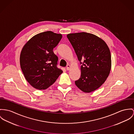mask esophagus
Wrapping results in <instances>:
<instances>
[{
    "mask_svg": "<svg viewBox=\"0 0 134 134\" xmlns=\"http://www.w3.org/2000/svg\"><path fill=\"white\" fill-rule=\"evenodd\" d=\"M70 69V66L69 65H67L66 66V69L67 70H69Z\"/></svg>",
    "mask_w": 134,
    "mask_h": 134,
    "instance_id": "1",
    "label": "esophagus"
}]
</instances>
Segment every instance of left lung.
Wrapping results in <instances>:
<instances>
[{"instance_id": "8db88e82", "label": "left lung", "mask_w": 134, "mask_h": 134, "mask_svg": "<svg viewBox=\"0 0 134 134\" xmlns=\"http://www.w3.org/2000/svg\"><path fill=\"white\" fill-rule=\"evenodd\" d=\"M67 37L82 64L81 75L75 82L83 92L99 88L108 78L111 69L110 49L103 39L90 33L69 34Z\"/></svg>"}]
</instances>
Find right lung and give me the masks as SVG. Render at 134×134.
<instances>
[{
    "instance_id": "1",
    "label": "right lung",
    "mask_w": 134,
    "mask_h": 134,
    "mask_svg": "<svg viewBox=\"0 0 134 134\" xmlns=\"http://www.w3.org/2000/svg\"><path fill=\"white\" fill-rule=\"evenodd\" d=\"M62 38L61 34L47 31L33 36L23 46L21 69L26 80L35 89H47L62 74L57 67L58 58L53 52Z\"/></svg>"
}]
</instances>
